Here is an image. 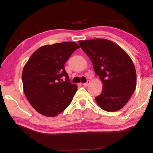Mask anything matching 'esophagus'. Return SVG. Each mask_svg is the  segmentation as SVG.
Returning <instances> with one entry per match:
<instances>
[{"mask_svg": "<svg viewBox=\"0 0 153 153\" xmlns=\"http://www.w3.org/2000/svg\"><path fill=\"white\" fill-rule=\"evenodd\" d=\"M90 84V81L88 80V81L86 83H84V84H83V85H84V86L86 87V86H88V84Z\"/></svg>", "mask_w": 153, "mask_h": 153, "instance_id": "1", "label": "esophagus"}]
</instances>
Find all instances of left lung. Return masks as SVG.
Returning a JSON list of instances; mask_svg holds the SVG:
<instances>
[{
	"mask_svg": "<svg viewBox=\"0 0 153 153\" xmlns=\"http://www.w3.org/2000/svg\"><path fill=\"white\" fill-rule=\"evenodd\" d=\"M78 42L103 84L101 94L95 98L98 105L108 112L122 108L136 86V71L131 59L120 46L107 39Z\"/></svg>",
	"mask_w": 153,
	"mask_h": 153,
	"instance_id": "1",
	"label": "left lung"
}]
</instances>
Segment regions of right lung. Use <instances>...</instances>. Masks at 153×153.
<instances>
[{"mask_svg": "<svg viewBox=\"0 0 153 153\" xmlns=\"http://www.w3.org/2000/svg\"><path fill=\"white\" fill-rule=\"evenodd\" d=\"M79 46L65 42L41 46L33 53L22 71L24 92L32 107L46 117H55L71 102L77 90L69 82L64 64ZM66 77L63 82L61 77Z\"/></svg>", "mask_w": 153, "mask_h": 153, "instance_id": "add662e5", "label": "right lung"}]
</instances>
